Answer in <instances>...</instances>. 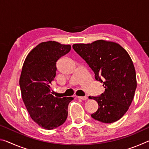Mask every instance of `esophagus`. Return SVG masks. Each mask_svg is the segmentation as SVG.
Returning a JSON list of instances; mask_svg holds the SVG:
<instances>
[{
	"label": "esophagus",
	"instance_id": "1",
	"mask_svg": "<svg viewBox=\"0 0 149 149\" xmlns=\"http://www.w3.org/2000/svg\"><path fill=\"white\" fill-rule=\"evenodd\" d=\"M77 98L79 99H81L83 100H85L88 99L87 97H77Z\"/></svg>",
	"mask_w": 149,
	"mask_h": 149
}]
</instances>
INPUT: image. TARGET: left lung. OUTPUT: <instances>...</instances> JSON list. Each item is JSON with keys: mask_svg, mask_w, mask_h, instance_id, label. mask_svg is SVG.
Wrapping results in <instances>:
<instances>
[{"mask_svg": "<svg viewBox=\"0 0 149 149\" xmlns=\"http://www.w3.org/2000/svg\"><path fill=\"white\" fill-rule=\"evenodd\" d=\"M72 47L105 89L99 97H89L99 104L91 117L105 123L116 122L129 109L137 88L135 67L129 54L118 43L105 40L74 44Z\"/></svg>", "mask_w": 149, "mask_h": 149, "instance_id": "1", "label": "left lung"}]
</instances>
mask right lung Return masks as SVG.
<instances>
[{
  "label": "right lung",
  "instance_id": "right-lung-1",
  "mask_svg": "<svg viewBox=\"0 0 149 149\" xmlns=\"http://www.w3.org/2000/svg\"><path fill=\"white\" fill-rule=\"evenodd\" d=\"M71 50L70 45L42 42L27 54L22 67L19 86L30 117L40 127L50 130L62 125L73 97H55L50 85L56 76V62Z\"/></svg>",
  "mask_w": 149,
  "mask_h": 149
}]
</instances>
